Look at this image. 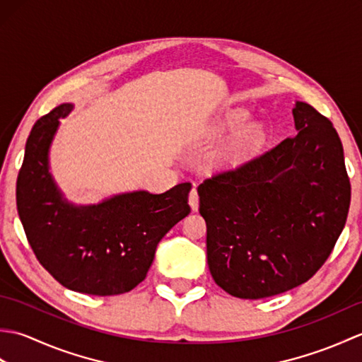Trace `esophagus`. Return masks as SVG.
Wrapping results in <instances>:
<instances>
[{"label": "esophagus", "mask_w": 362, "mask_h": 362, "mask_svg": "<svg viewBox=\"0 0 362 362\" xmlns=\"http://www.w3.org/2000/svg\"><path fill=\"white\" fill-rule=\"evenodd\" d=\"M188 204H189L191 210H193V211L199 210V194H197L196 189H191L189 197H188Z\"/></svg>", "instance_id": "obj_1"}]
</instances>
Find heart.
I'll list each match as a JSON object with an SVG mask.
<instances>
[{"label":"heart","mask_w":362,"mask_h":362,"mask_svg":"<svg viewBox=\"0 0 362 362\" xmlns=\"http://www.w3.org/2000/svg\"><path fill=\"white\" fill-rule=\"evenodd\" d=\"M250 118V113L244 109H235L230 110L224 121H222V130H233L244 126L247 119ZM266 130L261 122H252L247 127L243 130V134L230 143L226 149H222L218 153L219 165H232L235 161L244 157L245 153L257 149L258 146L264 141Z\"/></svg>","instance_id":"b5f03b06"}]
</instances>
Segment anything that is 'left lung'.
<instances>
[{
    "mask_svg": "<svg viewBox=\"0 0 362 362\" xmlns=\"http://www.w3.org/2000/svg\"><path fill=\"white\" fill-rule=\"evenodd\" d=\"M297 135L197 188L206 261L230 296L264 298L308 281L332 253L350 206L332 121L296 101Z\"/></svg>",
    "mask_w": 362,
    "mask_h": 362,
    "instance_id": "1",
    "label": "left lung"
}]
</instances>
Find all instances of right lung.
Here are the masks:
<instances>
[{"instance_id": "right-lung-1", "label": "right lung", "mask_w": 362, "mask_h": 362, "mask_svg": "<svg viewBox=\"0 0 362 362\" xmlns=\"http://www.w3.org/2000/svg\"><path fill=\"white\" fill-rule=\"evenodd\" d=\"M60 104L28 136L17 179V210L37 259L62 286L90 296H118L146 279L157 244L191 211V183L166 193L130 191L99 204L68 201L49 173V149L73 110Z\"/></svg>"}]
</instances>
